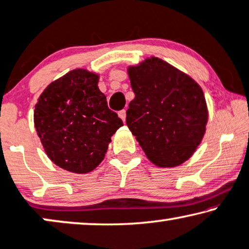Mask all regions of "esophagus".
Listing matches in <instances>:
<instances>
[{
    "instance_id": "obj_1",
    "label": "esophagus",
    "mask_w": 249,
    "mask_h": 249,
    "mask_svg": "<svg viewBox=\"0 0 249 249\" xmlns=\"http://www.w3.org/2000/svg\"><path fill=\"white\" fill-rule=\"evenodd\" d=\"M118 116H119V118H122L123 122L125 123V118H126V110H125V109H123V110L118 111Z\"/></svg>"
}]
</instances>
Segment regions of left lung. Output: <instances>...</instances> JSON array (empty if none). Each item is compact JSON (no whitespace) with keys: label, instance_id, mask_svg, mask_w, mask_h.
Masks as SVG:
<instances>
[{"label":"left lung","instance_id":"left-lung-1","mask_svg":"<svg viewBox=\"0 0 249 249\" xmlns=\"http://www.w3.org/2000/svg\"><path fill=\"white\" fill-rule=\"evenodd\" d=\"M135 98L126 124L156 166L174 167L191 157L208 119L201 88L184 72L151 57L127 69Z\"/></svg>","mask_w":249,"mask_h":249}]
</instances>
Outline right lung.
Returning a JSON list of instances; mask_svg holds the SVG:
<instances>
[{"mask_svg": "<svg viewBox=\"0 0 249 249\" xmlns=\"http://www.w3.org/2000/svg\"><path fill=\"white\" fill-rule=\"evenodd\" d=\"M99 75L74 69L52 82L35 105L34 123L48 157L72 173L93 171L123 126L98 88Z\"/></svg>", "mask_w": 249, "mask_h": 249, "instance_id": "obj_1", "label": "right lung"}]
</instances>
